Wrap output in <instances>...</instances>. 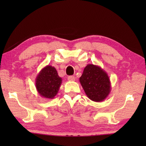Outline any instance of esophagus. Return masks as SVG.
I'll return each mask as SVG.
<instances>
[{
	"instance_id": "obj_1",
	"label": "esophagus",
	"mask_w": 146,
	"mask_h": 146,
	"mask_svg": "<svg viewBox=\"0 0 146 146\" xmlns=\"http://www.w3.org/2000/svg\"><path fill=\"white\" fill-rule=\"evenodd\" d=\"M68 80H69V81L71 82H73L75 80V77L73 76H69L68 77Z\"/></svg>"
}]
</instances>
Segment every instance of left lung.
Here are the masks:
<instances>
[{
	"instance_id": "8db88e82",
	"label": "left lung",
	"mask_w": 146,
	"mask_h": 146,
	"mask_svg": "<svg viewBox=\"0 0 146 146\" xmlns=\"http://www.w3.org/2000/svg\"><path fill=\"white\" fill-rule=\"evenodd\" d=\"M80 82L86 96L94 102L104 101L111 91L110 81L106 71L93 64H88L84 68Z\"/></svg>"
}]
</instances>
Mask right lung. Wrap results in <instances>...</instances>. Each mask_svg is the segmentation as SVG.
<instances>
[{"instance_id": "obj_1", "label": "right lung", "mask_w": 146, "mask_h": 146, "mask_svg": "<svg viewBox=\"0 0 146 146\" xmlns=\"http://www.w3.org/2000/svg\"><path fill=\"white\" fill-rule=\"evenodd\" d=\"M62 78L58 76L56 68L47 65L40 71L36 78V88L42 97L54 98L60 89Z\"/></svg>"}]
</instances>
